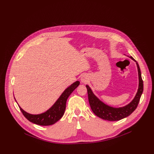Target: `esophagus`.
<instances>
[{
  "mask_svg": "<svg viewBox=\"0 0 154 154\" xmlns=\"http://www.w3.org/2000/svg\"><path fill=\"white\" fill-rule=\"evenodd\" d=\"M82 82L83 83H86L88 82L89 80V78H88V76L87 75H83L82 77H81V79H80Z\"/></svg>",
  "mask_w": 154,
  "mask_h": 154,
  "instance_id": "obj_1",
  "label": "esophagus"
}]
</instances>
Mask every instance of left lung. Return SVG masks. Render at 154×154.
Instances as JSON below:
<instances>
[{
	"label": "left lung",
	"mask_w": 154,
	"mask_h": 154,
	"mask_svg": "<svg viewBox=\"0 0 154 154\" xmlns=\"http://www.w3.org/2000/svg\"><path fill=\"white\" fill-rule=\"evenodd\" d=\"M130 58L134 60L137 63L138 72L139 86L135 97L128 105L119 108H115L107 105L94 94L88 85H86L91 108L93 113L99 118L109 121H119L130 115L137 108L143 91V81L141 78V71L138 63L132 57H130Z\"/></svg>",
	"instance_id": "obj_1"
}]
</instances>
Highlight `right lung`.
Listing matches in <instances>:
<instances>
[{
  "instance_id": "obj_1",
  "label": "right lung",
  "mask_w": 154,
  "mask_h": 154,
  "mask_svg": "<svg viewBox=\"0 0 154 154\" xmlns=\"http://www.w3.org/2000/svg\"><path fill=\"white\" fill-rule=\"evenodd\" d=\"M80 82L76 81L66 89L55 103L46 112L39 115H32L27 113L18 105L23 115L30 121L39 125H51L60 120L64 115L66 103L70 94L79 85Z\"/></svg>"
}]
</instances>
